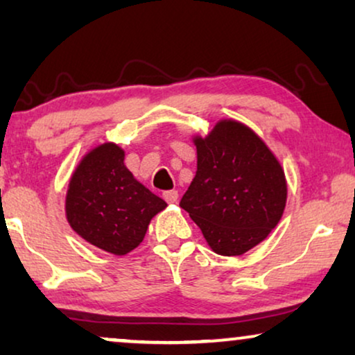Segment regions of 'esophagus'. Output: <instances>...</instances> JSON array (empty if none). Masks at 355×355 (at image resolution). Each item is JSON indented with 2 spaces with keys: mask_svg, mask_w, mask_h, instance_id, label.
Instances as JSON below:
<instances>
[{
  "mask_svg": "<svg viewBox=\"0 0 355 355\" xmlns=\"http://www.w3.org/2000/svg\"><path fill=\"white\" fill-rule=\"evenodd\" d=\"M163 198L168 203H176L179 198V193H178V191H166V192H163Z\"/></svg>",
  "mask_w": 355,
  "mask_h": 355,
  "instance_id": "34e87169",
  "label": "esophagus"
}]
</instances>
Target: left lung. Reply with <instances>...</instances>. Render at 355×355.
I'll use <instances>...</instances> for the list:
<instances>
[{"label":"left lung","instance_id":"left-lung-1","mask_svg":"<svg viewBox=\"0 0 355 355\" xmlns=\"http://www.w3.org/2000/svg\"><path fill=\"white\" fill-rule=\"evenodd\" d=\"M197 173L181 208L202 230L213 252L245 254L266 239L283 216L288 184L278 158L239 121H218L193 137Z\"/></svg>","mask_w":355,"mask_h":355}]
</instances>
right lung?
I'll return each instance as SVG.
<instances>
[{
  "mask_svg": "<svg viewBox=\"0 0 355 355\" xmlns=\"http://www.w3.org/2000/svg\"><path fill=\"white\" fill-rule=\"evenodd\" d=\"M166 202L132 176L124 150L113 142L92 148L72 173L66 218L82 239L113 255H125L144 241L152 218Z\"/></svg>",
  "mask_w": 355,
  "mask_h": 355,
  "instance_id": "right-lung-1",
  "label": "right lung"
}]
</instances>
